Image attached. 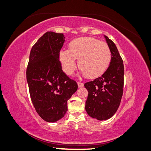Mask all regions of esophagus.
<instances>
[{"label":"esophagus","instance_id":"obj_1","mask_svg":"<svg viewBox=\"0 0 151 151\" xmlns=\"http://www.w3.org/2000/svg\"><path fill=\"white\" fill-rule=\"evenodd\" d=\"M77 84H78V87H79V88H81V87L83 86V83H82V82L78 81L77 82Z\"/></svg>","mask_w":151,"mask_h":151}]
</instances>
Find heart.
Segmentation results:
<instances>
[{
  "label": "heart",
  "mask_w": 151,
  "mask_h": 151,
  "mask_svg": "<svg viewBox=\"0 0 151 151\" xmlns=\"http://www.w3.org/2000/svg\"><path fill=\"white\" fill-rule=\"evenodd\" d=\"M59 59L63 70L68 75L76 70V59H78L81 73L94 79L107 70L111 59V52L106 43L93 37H82L72 40L69 49L60 51Z\"/></svg>",
  "instance_id": "heart-1"
}]
</instances>
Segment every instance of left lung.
<instances>
[{"instance_id":"left-lung-1","label":"left lung","mask_w":151,"mask_h":151,"mask_svg":"<svg viewBox=\"0 0 151 151\" xmlns=\"http://www.w3.org/2000/svg\"><path fill=\"white\" fill-rule=\"evenodd\" d=\"M111 52V59L106 72L100 77L86 83L88 95L86 111L93 118L104 121L114 115L121 103L123 92L124 65L114 42L104 35Z\"/></svg>"}]
</instances>
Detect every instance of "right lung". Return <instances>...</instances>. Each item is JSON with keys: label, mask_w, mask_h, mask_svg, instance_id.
I'll use <instances>...</instances> for the list:
<instances>
[{"label": "right lung", "mask_w": 151, "mask_h": 151, "mask_svg": "<svg viewBox=\"0 0 151 151\" xmlns=\"http://www.w3.org/2000/svg\"><path fill=\"white\" fill-rule=\"evenodd\" d=\"M64 35L47 32L32 47L26 79L34 107L44 121L53 123L68 111V100L77 91V82L62 70L59 53Z\"/></svg>", "instance_id": "1"}]
</instances>
